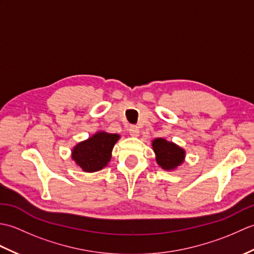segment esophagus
<instances>
[{"instance_id": "esophagus-1", "label": "esophagus", "mask_w": 254, "mask_h": 254, "mask_svg": "<svg viewBox=\"0 0 254 254\" xmlns=\"http://www.w3.org/2000/svg\"><path fill=\"white\" fill-rule=\"evenodd\" d=\"M128 133H130L131 136H134V137L138 136V134H139L138 127L136 126H131L130 127H128Z\"/></svg>"}]
</instances>
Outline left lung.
<instances>
[{"instance_id": "left-lung-1", "label": "left lung", "mask_w": 254, "mask_h": 254, "mask_svg": "<svg viewBox=\"0 0 254 254\" xmlns=\"http://www.w3.org/2000/svg\"><path fill=\"white\" fill-rule=\"evenodd\" d=\"M153 149L156 154V161L165 170H174L180 166L186 157L185 149L165 138H155Z\"/></svg>"}]
</instances>
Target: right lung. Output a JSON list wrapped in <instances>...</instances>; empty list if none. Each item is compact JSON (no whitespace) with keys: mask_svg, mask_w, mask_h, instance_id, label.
<instances>
[{"mask_svg":"<svg viewBox=\"0 0 254 254\" xmlns=\"http://www.w3.org/2000/svg\"><path fill=\"white\" fill-rule=\"evenodd\" d=\"M119 134L97 132L86 141L78 143L72 150V158L85 172H95L106 167Z\"/></svg>","mask_w":254,"mask_h":254,"instance_id":"right-lung-1","label":"right lung"}]
</instances>
